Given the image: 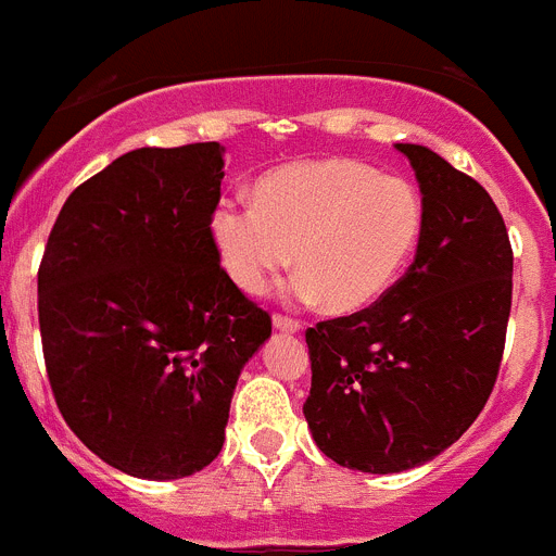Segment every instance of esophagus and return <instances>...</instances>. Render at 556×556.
Instances as JSON below:
<instances>
[{
  "mask_svg": "<svg viewBox=\"0 0 556 556\" xmlns=\"http://www.w3.org/2000/svg\"><path fill=\"white\" fill-rule=\"evenodd\" d=\"M273 326L278 328V331H287V333L301 331V323L292 320V317H287V314H273Z\"/></svg>",
  "mask_w": 556,
  "mask_h": 556,
  "instance_id": "esophagus-1",
  "label": "esophagus"
}]
</instances>
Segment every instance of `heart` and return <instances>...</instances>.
<instances>
[{
    "label": "heart",
    "instance_id": "heart-1",
    "mask_svg": "<svg viewBox=\"0 0 556 556\" xmlns=\"http://www.w3.org/2000/svg\"><path fill=\"white\" fill-rule=\"evenodd\" d=\"M208 230L242 292H267L294 250V292L351 314L376 303L404 273L424 233V198L409 180L362 161H294L255 180L253 205L223 200Z\"/></svg>",
    "mask_w": 556,
    "mask_h": 556
}]
</instances>
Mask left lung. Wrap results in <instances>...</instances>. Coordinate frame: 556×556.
<instances>
[{"label": "left lung", "instance_id": "obj_1", "mask_svg": "<svg viewBox=\"0 0 556 556\" xmlns=\"http://www.w3.org/2000/svg\"><path fill=\"white\" fill-rule=\"evenodd\" d=\"M424 194L415 262L372 306L306 331L303 415L328 459L401 473L470 429L498 376L513 248L484 186L420 144H395Z\"/></svg>", "mask_w": 556, "mask_h": 556}]
</instances>
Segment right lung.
<instances>
[{
    "instance_id": "add662e5",
    "label": "right lung",
    "mask_w": 556,
    "mask_h": 556,
    "mask_svg": "<svg viewBox=\"0 0 556 556\" xmlns=\"http://www.w3.org/2000/svg\"><path fill=\"white\" fill-rule=\"evenodd\" d=\"M223 152H125L68 194L38 267L58 409L136 479H184L217 459L239 372L273 333L211 242Z\"/></svg>"
}]
</instances>
